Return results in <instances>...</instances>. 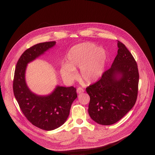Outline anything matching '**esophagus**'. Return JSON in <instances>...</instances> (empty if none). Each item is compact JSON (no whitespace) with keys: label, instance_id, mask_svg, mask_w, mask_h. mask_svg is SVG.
<instances>
[{"label":"esophagus","instance_id":"1","mask_svg":"<svg viewBox=\"0 0 155 155\" xmlns=\"http://www.w3.org/2000/svg\"><path fill=\"white\" fill-rule=\"evenodd\" d=\"M77 94H82V93L84 92V89H83L82 88H81V87H78V88H77Z\"/></svg>","mask_w":155,"mask_h":155}]
</instances>
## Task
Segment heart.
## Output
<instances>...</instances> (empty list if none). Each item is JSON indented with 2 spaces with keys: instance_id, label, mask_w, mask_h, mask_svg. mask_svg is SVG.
Returning a JSON list of instances; mask_svg holds the SVG:
<instances>
[{
  "instance_id": "b5f03b06",
  "label": "heart",
  "mask_w": 155,
  "mask_h": 155,
  "mask_svg": "<svg viewBox=\"0 0 155 155\" xmlns=\"http://www.w3.org/2000/svg\"><path fill=\"white\" fill-rule=\"evenodd\" d=\"M106 58L105 51L94 44H78L68 51L65 64L60 68L61 75L67 82H73L77 76L75 70L80 68V78L86 83H94L102 75Z\"/></svg>"
}]
</instances>
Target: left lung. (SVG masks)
<instances>
[{
    "label": "left lung",
    "instance_id": "obj_1",
    "mask_svg": "<svg viewBox=\"0 0 155 155\" xmlns=\"http://www.w3.org/2000/svg\"><path fill=\"white\" fill-rule=\"evenodd\" d=\"M117 54L101 78L86 88L90 96L88 112L97 123L111 125L123 118L134 105L139 72L137 63L126 46L117 41Z\"/></svg>",
    "mask_w": 155,
    "mask_h": 155
}]
</instances>
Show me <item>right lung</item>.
<instances>
[{
    "mask_svg": "<svg viewBox=\"0 0 155 155\" xmlns=\"http://www.w3.org/2000/svg\"><path fill=\"white\" fill-rule=\"evenodd\" d=\"M55 44V41L39 43L24 51L16 64L13 81L14 94L24 115L31 124L46 131L55 129L65 123L77 97V89L73 87L57 85L52 93L44 96L31 92L26 84L28 64Z\"/></svg>",
    "mask_w": 155,
    "mask_h": 155,
    "instance_id": "right-lung-1",
    "label": "right lung"
}]
</instances>
